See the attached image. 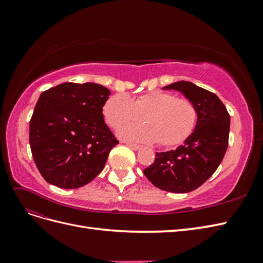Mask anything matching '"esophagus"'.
I'll return each instance as SVG.
<instances>
[{
  "label": "esophagus",
  "mask_w": 263,
  "mask_h": 263,
  "mask_svg": "<svg viewBox=\"0 0 263 263\" xmlns=\"http://www.w3.org/2000/svg\"><path fill=\"white\" fill-rule=\"evenodd\" d=\"M129 148H132L133 150H139L141 148V146L139 145H135V144H126Z\"/></svg>",
  "instance_id": "34e87169"
}]
</instances>
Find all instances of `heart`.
Returning a JSON list of instances; mask_svg holds the SVG:
<instances>
[{
    "label": "heart",
    "mask_w": 263,
    "mask_h": 263,
    "mask_svg": "<svg viewBox=\"0 0 263 263\" xmlns=\"http://www.w3.org/2000/svg\"><path fill=\"white\" fill-rule=\"evenodd\" d=\"M103 114L114 128L144 116L146 124L122 127L118 136L133 141H159L165 147L184 141L193 132L197 119L196 108L189 100L177 99L174 94L162 91L149 92L135 99L115 94L106 101Z\"/></svg>",
    "instance_id": "1"
}]
</instances>
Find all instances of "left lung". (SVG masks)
Returning a JSON list of instances; mask_svg holds the SVG:
<instances>
[{
	"label": "left lung",
	"instance_id": "1",
	"mask_svg": "<svg viewBox=\"0 0 263 263\" xmlns=\"http://www.w3.org/2000/svg\"><path fill=\"white\" fill-rule=\"evenodd\" d=\"M181 92L196 108L193 133L176 150L156 153L144 170L146 178L166 192L187 193L212 177L222 161L229 138L230 116L216 94L189 81L162 87Z\"/></svg>",
	"mask_w": 263,
	"mask_h": 263
}]
</instances>
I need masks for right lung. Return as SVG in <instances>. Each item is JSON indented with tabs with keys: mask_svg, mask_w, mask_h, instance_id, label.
Masks as SVG:
<instances>
[{
	"mask_svg": "<svg viewBox=\"0 0 263 263\" xmlns=\"http://www.w3.org/2000/svg\"><path fill=\"white\" fill-rule=\"evenodd\" d=\"M109 90L98 83H61L41 94L29 123V145L43 178L78 189L103 170L118 141L104 122Z\"/></svg>",
	"mask_w": 263,
	"mask_h": 263,
	"instance_id": "1",
	"label": "right lung"
}]
</instances>
